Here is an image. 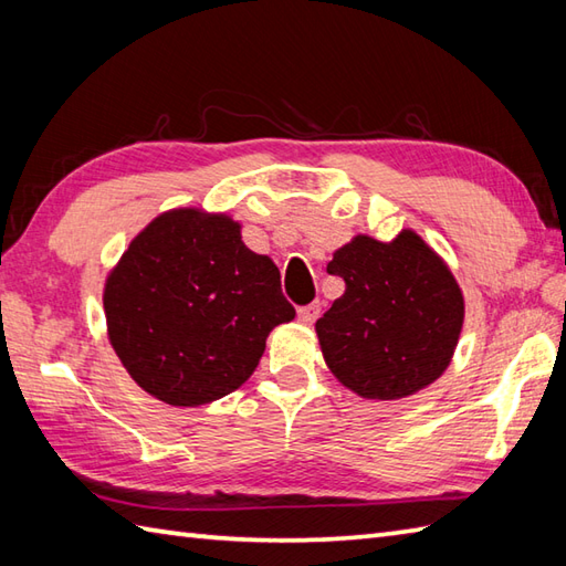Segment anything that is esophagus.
Listing matches in <instances>:
<instances>
[{
  "label": "esophagus",
  "mask_w": 566,
  "mask_h": 566,
  "mask_svg": "<svg viewBox=\"0 0 566 566\" xmlns=\"http://www.w3.org/2000/svg\"><path fill=\"white\" fill-rule=\"evenodd\" d=\"M318 314H321V304L318 302L306 304V306L298 308V321H302V323H314L318 318Z\"/></svg>",
  "instance_id": "obj_1"
}]
</instances>
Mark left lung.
<instances>
[{
	"instance_id": "8db88e82",
	"label": "left lung",
	"mask_w": 566,
	"mask_h": 566,
	"mask_svg": "<svg viewBox=\"0 0 566 566\" xmlns=\"http://www.w3.org/2000/svg\"><path fill=\"white\" fill-rule=\"evenodd\" d=\"M328 272L345 294L316 321L323 357L365 399H403L448 369L464 321L452 272L420 235L391 243L357 235L335 250Z\"/></svg>"
}]
</instances>
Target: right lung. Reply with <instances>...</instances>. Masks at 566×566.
<instances>
[{
    "mask_svg": "<svg viewBox=\"0 0 566 566\" xmlns=\"http://www.w3.org/2000/svg\"><path fill=\"white\" fill-rule=\"evenodd\" d=\"M109 340L138 387L170 406L235 391L274 326L294 318L280 270L223 213L175 209L130 240L104 286Z\"/></svg>",
    "mask_w": 566,
    "mask_h": 566,
    "instance_id": "obj_1",
    "label": "right lung"
}]
</instances>
